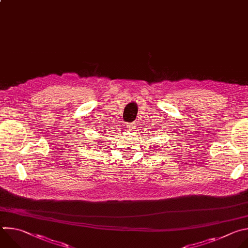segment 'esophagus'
<instances>
[{
    "mask_svg": "<svg viewBox=\"0 0 248 248\" xmlns=\"http://www.w3.org/2000/svg\"><path fill=\"white\" fill-rule=\"evenodd\" d=\"M127 128H128L130 131L136 130V128H137L136 123H130V124H127Z\"/></svg>",
    "mask_w": 248,
    "mask_h": 248,
    "instance_id": "esophagus-1",
    "label": "esophagus"
}]
</instances>
